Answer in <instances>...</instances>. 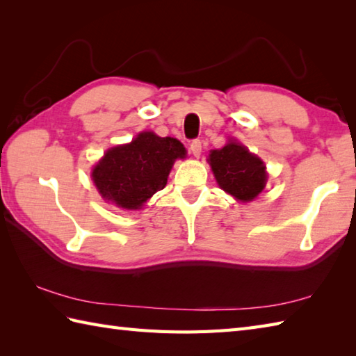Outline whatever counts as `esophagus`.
<instances>
[{"mask_svg":"<svg viewBox=\"0 0 356 356\" xmlns=\"http://www.w3.org/2000/svg\"><path fill=\"white\" fill-rule=\"evenodd\" d=\"M190 149H191V153L194 154V157H199L200 153H202V142L199 139L193 140L191 145H190Z\"/></svg>","mask_w":356,"mask_h":356,"instance_id":"obj_1","label":"esophagus"}]
</instances>
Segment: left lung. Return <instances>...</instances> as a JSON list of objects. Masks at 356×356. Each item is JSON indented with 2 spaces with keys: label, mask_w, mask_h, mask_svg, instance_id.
<instances>
[{
  "label": "left lung",
  "mask_w": 356,
  "mask_h": 356,
  "mask_svg": "<svg viewBox=\"0 0 356 356\" xmlns=\"http://www.w3.org/2000/svg\"><path fill=\"white\" fill-rule=\"evenodd\" d=\"M208 163L218 186L243 203L254 200L266 186V166L240 142L229 140L223 148L211 151Z\"/></svg>",
  "instance_id": "left-lung-1"
}]
</instances>
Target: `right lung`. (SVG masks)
Segmentation results:
<instances>
[{"label": "right lung", "mask_w": 356, "mask_h": 356, "mask_svg": "<svg viewBox=\"0 0 356 356\" xmlns=\"http://www.w3.org/2000/svg\"><path fill=\"white\" fill-rule=\"evenodd\" d=\"M186 156L174 138L142 131L125 145L107 149L92 171L104 200L124 209H140L151 195L166 185L176 159Z\"/></svg>", "instance_id": "1"}]
</instances>
